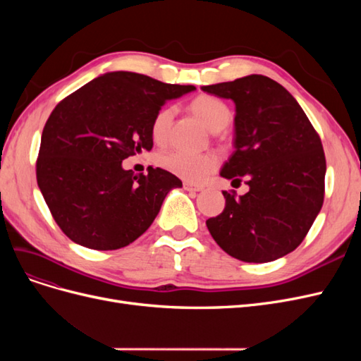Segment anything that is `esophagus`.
Listing matches in <instances>:
<instances>
[{"mask_svg": "<svg viewBox=\"0 0 361 361\" xmlns=\"http://www.w3.org/2000/svg\"><path fill=\"white\" fill-rule=\"evenodd\" d=\"M183 190H185V191H190V192H199V191H203L204 188L202 187V185H195V183L185 182V183H183Z\"/></svg>", "mask_w": 361, "mask_h": 361, "instance_id": "1", "label": "esophagus"}]
</instances>
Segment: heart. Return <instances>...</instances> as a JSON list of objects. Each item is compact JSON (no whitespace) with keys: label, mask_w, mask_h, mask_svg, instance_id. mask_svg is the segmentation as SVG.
Listing matches in <instances>:
<instances>
[{"label":"heart","mask_w":361,"mask_h":361,"mask_svg":"<svg viewBox=\"0 0 361 361\" xmlns=\"http://www.w3.org/2000/svg\"><path fill=\"white\" fill-rule=\"evenodd\" d=\"M190 110L197 116L211 133H220L232 120V111L218 97L200 94L190 104ZM174 106H164L152 120L150 134L157 145L166 143L174 117ZM158 166L187 182H200L215 169V158L207 154H187V152H166L157 158Z\"/></svg>","instance_id":"obj_1"}]
</instances>
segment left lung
<instances>
[{"label":"left lung","instance_id":"obj_1","mask_svg":"<svg viewBox=\"0 0 361 361\" xmlns=\"http://www.w3.org/2000/svg\"><path fill=\"white\" fill-rule=\"evenodd\" d=\"M235 102V152L220 171L248 192L223 191L224 211L206 221L227 255L265 264L297 248L324 203L325 155L297 99L264 75L203 85Z\"/></svg>","mask_w":361,"mask_h":361}]
</instances>
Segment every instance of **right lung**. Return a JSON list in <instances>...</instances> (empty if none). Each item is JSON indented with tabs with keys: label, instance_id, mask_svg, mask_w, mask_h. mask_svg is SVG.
Wrapping results in <instances>:
<instances>
[{
	"label": "right lung",
	"instance_id": "1",
	"mask_svg": "<svg viewBox=\"0 0 361 361\" xmlns=\"http://www.w3.org/2000/svg\"><path fill=\"white\" fill-rule=\"evenodd\" d=\"M195 90L135 72H108L54 108L43 128L37 185L54 220L75 244L117 250L134 243L182 182L162 169L125 170L150 150L152 120L170 99Z\"/></svg>",
	"mask_w": 361,
	"mask_h": 361
}]
</instances>
